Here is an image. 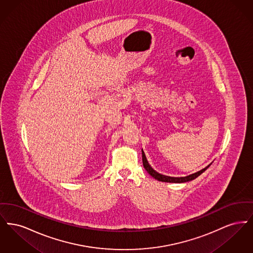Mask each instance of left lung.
<instances>
[{"label":"left lung","mask_w":253,"mask_h":253,"mask_svg":"<svg viewBox=\"0 0 253 253\" xmlns=\"http://www.w3.org/2000/svg\"><path fill=\"white\" fill-rule=\"evenodd\" d=\"M142 152V162H143V166H144L145 169L149 172V174L151 176H153L155 179H157L158 181H161V182H169V183H184V182H188V181L193 180L195 179L196 177H198L202 172H204L205 170L209 168L211 166L208 165L206 168L202 169L201 170L197 171V172H194L193 174H190L188 176H184V177H172V176H168V175H164V174H161L159 172H157V170H155L154 169L151 167V165L149 164L146 156H145L144 152L143 150H141Z\"/></svg>","instance_id":"8db88e82"}]
</instances>
